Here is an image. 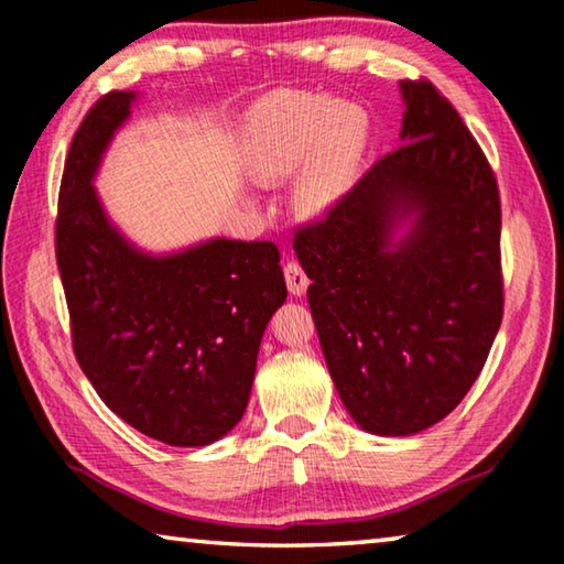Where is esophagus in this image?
Returning <instances> with one entry per match:
<instances>
[{"label": "esophagus", "instance_id": "1", "mask_svg": "<svg viewBox=\"0 0 564 564\" xmlns=\"http://www.w3.org/2000/svg\"><path fill=\"white\" fill-rule=\"evenodd\" d=\"M283 273H285V283H289V291H291L293 295H303L305 289H308L311 281H308V275H305L303 265H301L299 261H289V263H285Z\"/></svg>", "mask_w": 564, "mask_h": 564}]
</instances>
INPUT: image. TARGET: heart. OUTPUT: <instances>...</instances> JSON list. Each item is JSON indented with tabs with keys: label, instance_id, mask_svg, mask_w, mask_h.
Instances as JSON below:
<instances>
[{
	"label": "heart",
	"instance_id": "obj_1",
	"mask_svg": "<svg viewBox=\"0 0 564 564\" xmlns=\"http://www.w3.org/2000/svg\"><path fill=\"white\" fill-rule=\"evenodd\" d=\"M362 149L366 121L360 113L318 97H275L248 127V164L259 176H285L306 164L295 186L303 214H323L346 194Z\"/></svg>",
	"mask_w": 564,
	"mask_h": 564
}]
</instances>
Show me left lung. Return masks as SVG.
Returning a JSON list of instances; mask_svg holds the SVG:
<instances>
[{
  "label": "left lung",
  "mask_w": 564,
  "mask_h": 564,
  "mask_svg": "<svg viewBox=\"0 0 564 564\" xmlns=\"http://www.w3.org/2000/svg\"><path fill=\"white\" fill-rule=\"evenodd\" d=\"M400 91L403 144L293 238L343 405L362 431L395 437L435 425L467 395L505 303L488 159L431 82Z\"/></svg>",
  "instance_id": "1"
}]
</instances>
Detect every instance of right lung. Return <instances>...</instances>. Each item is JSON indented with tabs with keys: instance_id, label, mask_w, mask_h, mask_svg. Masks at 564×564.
<instances>
[{
	"instance_id": "add662e5",
	"label": "right lung",
	"mask_w": 564,
	"mask_h": 564,
	"mask_svg": "<svg viewBox=\"0 0 564 564\" xmlns=\"http://www.w3.org/2000/svg\"><path fill=\"white\" fill-rule=\"evenodd\" d=\"M133 91H109L76 129L56 214V265L76 360L123 423L176 447L216 443L241 420L263 330L285 295L271 241L139 251L94 191Z\"/></svg>"
}]
</instances>
